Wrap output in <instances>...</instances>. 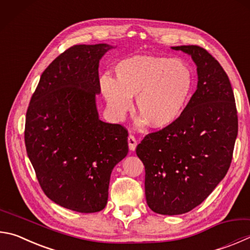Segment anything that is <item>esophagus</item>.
<instances>
[{
  "mask_svg": "<svg viewBox=\"0 0 250 250\" xmlns=\"http://www.w3.org/2000/svg\"><path fill=\"white\" fill-rule=\"evenodd\" d=\"M128 144H129L130 151H134L135 147H137L138 142H137V140H135V138L133 137V135L130 134L129 137H128Z\"/></svg>",
  "mask_w": 250,
  "mask_h": 250,
  "instance_id": "34e87169",
  "label": "esophagus"
}]
</instances>
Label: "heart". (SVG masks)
Segmentation results:
<instances>
[{
    "label": "heart",
    "mask_w": 250,
    "mask_h": 250,
    "mask_svg": "<svg viewBox=\"0 0 250 250\" xmlns=\"http://www.w3.org/2000/svg\"><path fill=\"white\" fill-rule=\"evenodd\" d=\"M117 79L105 74L99 84L108 110L116 120L124 119L137 95L142 113L140 125L149 121L156 128L174 124L191 98L193 74L187 63L166 57L134 56L116 66Z\"/></svg>",
    "instance_id": "heart-1"
}]
</instances>
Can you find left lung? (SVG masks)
<instances>
[{
  "mask_svg": "<svg viewBox=\"0 0 250 250\" xmlns=\"http://www.w3.org/2000/svg\"><path fill=\"white\" fill-rule=\"evenodd\" d=\"M171 49L191 56L197 90L178 120L145 135L135 151L147 206L163 215L184 214L206 200L229 168L238 132L232 85L220 63L199 46Z\"/></svg>",
  "mask_w": 250,
  "mask_h": 250,
  "instance_id": "1",
  "label": "left lung"
}]
</instances>
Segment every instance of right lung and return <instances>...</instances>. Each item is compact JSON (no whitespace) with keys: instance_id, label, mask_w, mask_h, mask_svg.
Wrapping results in <instances>:
<instances>
[{"instance_id":"1","label":"right lung","mask_w":250,"mask_h":250,"mask_svg":"<svg viewBox=\"0 0 250 250\" xmlns=\"http://www.w3.org/2000/svg\"><path fill=\"white\" fill-rule=\"evenodd\" d=\"M112 46L76 44L43 71L26 113L25 145L39 185L54 203L102 211L110 175L128 154V131L98 117L99 60Z\"/></svg>"}]
</instances>
